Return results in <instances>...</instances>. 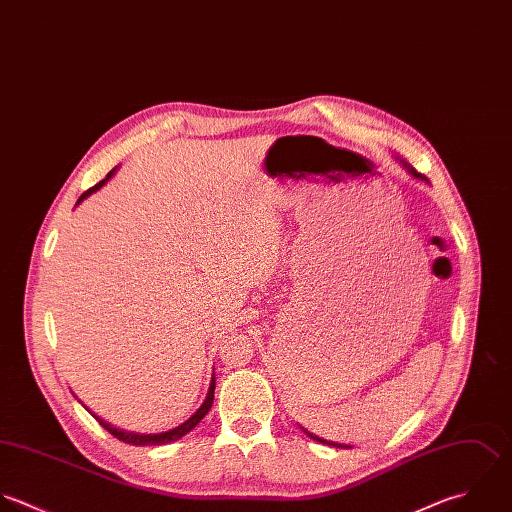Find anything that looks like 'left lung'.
I'll return each instance as SVG.
<instances>
[{
  "instance_id": "obj_1",
  "label": "left lung",
  "mask_w": 512,
  "mask_h": 512,
  "mask_svg": "<svg viewBox=\"0 0 512 512\" xmlns=\"http://www.w3.org/2000/svg\"><path fill=\"white\" fill-rule=\"evenodd\" d=\"M405 167H407V165H405ZM407 169H409V167H407ZM409 171H411V174H413V176H415V178H421V180H427V178H425V176H423V174H421V172L413 171V169H409ZM304 431H306V429H304ZM306 433H308V435H310V439H314V441H320V443H324V445H334V447H343V445H340V443H330V441H326V439H320V437H318V435H312V433H310V431H306Z\"/></svg>"
}]
</instances>
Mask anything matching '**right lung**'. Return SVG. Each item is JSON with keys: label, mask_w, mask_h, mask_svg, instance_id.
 Here are the masks:
<instances>
[{"label": "right lung", "mask_w": 512, "mask_h": 512, "mask_svg": "<svg viewBox=\"0 0 512 512\" xmlns=\"http://www.w3.org/2000/svg\"><path fill=\"white\" fill-rule=\"evenodd\" d=\"M115 171L109 172L107 174V178H103L99 184H95L93 188H89L87 192H83L81 196H79V202L85 198V196H89L91 192H95L99 186H103L109 178H111V174ZM214 377H212V381H210V387H208V393H206V399H204V403L200 405V409L192 415V417H188L182 425H178V427H174L171 431H165V433H157V435H139V433H127V431H123V429H117V427H113V425H109L107 421H103V419H99V417H95L97 421H99V425L101 427H105L113 437H117L119 441H123V443H129V445H135V447H147V445H167V443H172V441H178L180 437H184L188 431H192L200 421H202V417L210 411V407H212V401H214Z\"/></svg>", "instance_id": "add662e5"}]
</instances>
